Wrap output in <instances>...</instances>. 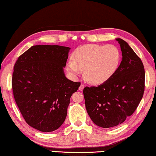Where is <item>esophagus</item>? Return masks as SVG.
I'll return each mask as SVG.
<instances>
[{"label": "esophagus", "mask_w": 156, "mask_h": 156, "mask_svg": "<svg viewBox=\"0 0 156 156\" xmlns=\"http://www.w3.org/2000/svg\"><path fill=\"white\" fill-rule=\"evenodd\" d=\"M83 88H84V85H83V83H81L80 87H79V90H80V91H83Z\"/></svg>", "instance_id": "34e87169"}]
</instances>
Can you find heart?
I'll return each mask as SVG.
<instances>
[{
    "instance_id": "heart-1",
    "label": "heart",
    "mask_w": 156,
    "mask_h": 156,
    "mask_svg": "<svg viewBox=\"0 0 156 156\" xmlns=\"http://www.w3.org/2000/svg\"><path fill=\"white\" fill-rule=\"evenodd\" d=\"M121 53L114 45L88 44L76 48L72 61L67 64V70L78 76L83 70L88 82L100 85L111 79L119 67Z\"/></svg>"
}]
</instances>
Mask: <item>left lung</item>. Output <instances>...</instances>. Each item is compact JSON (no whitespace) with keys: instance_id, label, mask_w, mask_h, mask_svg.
<instances>
[{"instance_id":"obj_1","label":"left lung","mask_w":156,"mask_h":156,"mask_svg":"<svg viewBox=\"0 0 156 156\" xmlns=\"http://www.w3.org/2000/svg\"><path fill=\"white\" fill-rule=\"evenodd\" d=\"M120 46L122 61L116 73L98 87H86V109L95 125L110 128L120 125L134 113L143 97L145 71L139 56L125 41Z\"/></svg>"}]
</instances>
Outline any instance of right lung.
<instances>
[{
  "instance_id": "obj_1",
  "label": "right lung",
  "mask_w": 156,
  "mask_h": 156,
  "mask_svg": "<svg viewBox=\"0 0 156 156\" xmlns=\"http://www.w3.org/2000/svg\"><path fill=\"white\" fill-rule=\"evenodd\" d=\"M70 48L57 45L31 46L14 65L12 87L26 122L43 132L58 129L80 82L66 78L64 67Z\"/></svg>"
}]
</instances>
